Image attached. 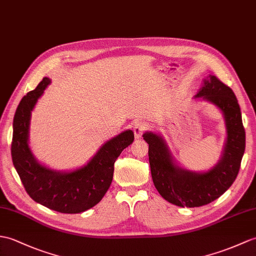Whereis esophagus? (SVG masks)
Here are the masks:
<instances>
[{"mask_svg":"<svg viewBox=\"0 0 256 256\" xmlns=\"http://www.w3.org/2000/svg\"><path fill=\"white\" fill-rule=\"evenodd\" d=\"M148 128V124L146 122H136V124L134 126V134L136 138H140V136L145 132V130Z\"/></svg>","mask_w":256,"mask_h":256,"instance_id":"esophagus-1","label":"esophagus"}]
</instances>
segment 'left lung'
Masks as SVG:
<instances>
[{
	"label": "left lung",
	"mask_w": 256,
	"mask_h": 256,
	"mask_svg": "<svg viewBox=\"0 0 256 256\" xmlns=\"http://www.w3.org/2000/svg\"><path fill=\"white\" fill-rule=\"evenodd\" d=\"M195 98L215 104L224 118L227 140L222 159L215 167L206 172L180 168L162 136L152 132L142 135L150 145L148 157L155 188L166 200L180 207H200L220 198L239 174L246 150V130L232 89L210 75L208 80H204V86Z\"/></svg>",
	"instance_id": "1"
}]
</instances>
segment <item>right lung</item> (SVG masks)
<instances>
[{
    "mask_svg": "<svg viewBox=\"0 0 256 256\" xmlns=\"http://www.w3.org/2000/svg\"><path fill=\"white\" fill-rule=\"evenodd\" d=\"M50 78L22 99L13 121L12 159L26 192L37 203L64 214H78L92 208L102 200L111 186L114 162L124 148L134 140L133 130H124L106 142L90 162L70 172H60L40 164L29 148L32 111Z\"/></svg>",
    "mask_w": 256,
    "mask_h": 256,
    "instance_id": "obj_1",
    "label": "right lung"
}]
</instances>
